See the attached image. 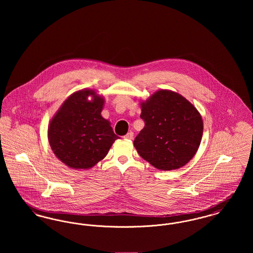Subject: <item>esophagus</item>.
<instances>
[{"instance_id":"obj_1","label":"esophagus","mask_w":253,"mask_h":253,"mask_svg":"<svg viewBox=\"0 0 253 253\" xmlns=\"http://www.w3.org/2000/svg\"><path fill=\"white\" fill-rule=\"evenodd\" d=\"M132 137H133V132H129L127 134L124 135V138H126V139H132Z\"/></svg>"}]
</instances>
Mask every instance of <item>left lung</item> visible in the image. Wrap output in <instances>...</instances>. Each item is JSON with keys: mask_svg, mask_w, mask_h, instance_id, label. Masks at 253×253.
Returning <instances> with one entry per match:
<instances>
[{"mask_svg": "<svg viewBox=\"0 0 253 253\" xmlns=\"http://www.w3.org/2000/svg\"><path fill=\"white\" fill-rule=\"evenodd\" d=\"M144 128L133 140L139 156L154 167H183L195 155L203 134L200 114L177 93L160 90L141 104Z\"/></svg>", "mask_w": 253, "mask_h": 253, "instance_id": "obj_1", "label": "left lung"}]
</instances>
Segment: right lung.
Wrapping results in <instances>:
<instances>
[{"label":"right lung","instance_id":"1","mask_svg":"<svg viewBox=\"0 0 253 253\" xmlns=\"http://www.w3.org/2000/svg\"><path fill=\"white\" fill-rule=\"evenodd\" d=\"M89 95L93 96L91 102L86 100ZM103 104V98L94 91L82 90L64 101L50 122L51 149L70 168H92L119 138L100 115Z\"/></svg>","mask_w":253,"mask_h":253}]
</instances>
